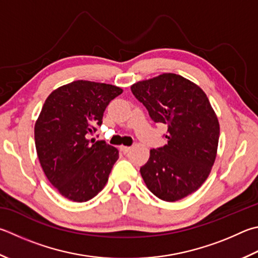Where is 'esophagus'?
<instances>
[{
  "label": "esophagus",
  "instance_id": "esophagus-1",
  "mask_svg": "<svg viewBox=\"0 0 258 258\" xmlns=\"http://www.w3.org/2000/svg\"><path fill=\"white\" fill-rule=\"evenodd\" d=\"M119 150L123 153H127L131 151V147H125V145H121V147H119Z\"/></svg>",
  "mask_w": 258,
  "mask_h": 258
}]
</instances>
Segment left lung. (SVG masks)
Instances as JSON below:
<instances>
[{"mask_svg": "<svg viewBox=\"0 0 258 258\" xmlns=\"http://www.w3.org/2000/svg\"><path fill=\"white\" fill-rule=\"evenodd\" d=\"M135 98L154 123L168 125V143L150 150L140 172L151 193L176 202L198 190L207 180L218 151L220 125L205 92L175 73L134 83Z\"/></svg>", "mask_w": 258, "mask_h": 258, "instance_id": "obj_1", "label": "left lung"}]
</instances>
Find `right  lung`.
<instances>
[{"label":"right lung","mask_w":258,"mask_h":258,"mask_svg":"<svg viewBox=\"0 0 258 258\" xmlns=\"http://www.w3.org/2000/svg\"><path fill=\"white\" fill-rule=\"evenodd\" d=\"M121 92L113 84L78 80L57 88L45 100L35 124L37 156L50 184L70 201L87 202L108 181L118 150L89 135Z\"/></svg>","instance_id":"1"}]
</instances>
